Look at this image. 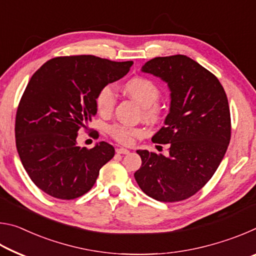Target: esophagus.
<instances>
[{
  "instance_id": "34e87169",
  "label": "esophagus",
  "mask_w": 256,
  "mask_h": 256,
  "mask_svg": "<svg viewBox=\"0 0 256 256\" xmlns=\"http://www.w3.org/2000/svg\"><path fill=\"white\" fill-rule=\"evenodd\" d=\"M116 152L120 154H128L130 151L128 149H124V148H118V149H116Z\"/></svg>"
}]
</instances>
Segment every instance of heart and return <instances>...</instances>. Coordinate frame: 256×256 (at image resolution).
Returning <instances> with one entry per match:
<instances>
[{"label": "heart", "instance_id": "heart-1", "mask_svg": "<svg viewBox=\"0 0 256 256\" xmlns=\"http://www.w3.org/2000/svg\"><path fill=\"white\" fill-rule=\"evenodd\" d=\"M124 92L133 100H136L142 107L144 118L150 120H157L160 116V106L158 100L160 97L159 86L149 78L136 76L128 79L124 84ZM116 104V96L112 86L106 84L98 90L94 97V105L99 114L110 115ZM110 136L120 144H131L134 138L141 136V130L138 128L126 126L122 124H114L108 128Z\"/></svg>", "mask_w": 256, "mask_h": 256}]
</instances>
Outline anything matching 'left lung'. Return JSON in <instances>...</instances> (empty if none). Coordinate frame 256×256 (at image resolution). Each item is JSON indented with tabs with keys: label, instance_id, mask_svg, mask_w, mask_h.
<instances>
[{
	"label": "left lung",
	"instance_id": "1",
	"mask_svg": "<svg viewBox=\"0 0 256 256\" xmlns=\"http://www.w3.org/2000/svg\"><path fill=\"white\" fill-rule=\"evenodd\" d=\"M142 71L170 89V114L152 138L170 144V156L138 150L142 164L134 177L154 200L183 201L210 180L226 154L232 136L227 94L214 73L185 55L154 58Z\"/></svg>",
	"mask_w": 256,
	"mask_h": 256
}]
</instances>
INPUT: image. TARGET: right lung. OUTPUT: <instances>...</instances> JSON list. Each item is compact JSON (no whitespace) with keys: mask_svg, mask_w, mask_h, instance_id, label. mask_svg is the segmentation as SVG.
Instances as JSON below:
<instances>
[{"mask_svg":"<svg viewBox=\"0 0 256 256\" xmlns=\"http://www.w3.org/2000/svg\"><path fill=\"white\" fill-rule=\"evenodd\" d=\"M132 64L94 55L58 56L34 73L16 110L14 132L21 162L42 192L73 200L96 183L115 149L104 141L81 148L78 132L96 115L98 90L123 78Z\"/></svg>","mask_w":256,"mask_h":256,"instance_id":"obj_1","label":"right lung"}]
</instances>
